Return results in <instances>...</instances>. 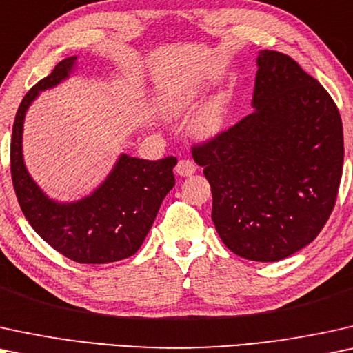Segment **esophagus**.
<instances>
[{
    "label": "esophagus",
    "instance_id": "esophagus-1",
    "mask_svg": "<svg viewBox=\"0 0 353 353\" xmlns=\"http://www.w3.org/2000/svg\"><path fill=\"white\" fill-rule=\"evenodd\" d=\"M196 171V164L192 161V159H179L177 161V166H176V172L179 174V176L185 177V176H190V174H194Z\"/></svg>",
    "mask_w": 353,
    "mask_h": 353
}]
</instances>
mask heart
Listing matches in <instances>:
<instances>
[{
    "instance_id": "heart-1",
    "label": "heart",
    "mask_w": 353,
    "mask_h": 353,
    "mask_svg": "<svg viewBox=\"0 0 353 353\" xmlns=\"http://www.w3.org/2000/svg\"><path fill=\"white\" fill-rule=\"evenodd\" d=\"M195 100L196 98L192 95V93L179 97L177 100H174L171 105H169V112L174 116L181 114V112L190 110V108L195 105ZM228 112V98L224 95H216L213 98H210V100L200 108V111L196 112L195 119L192 122V129H194L195 134L205 135V137L218 134L225 125Z\"/></svg>"
}]
</instances>
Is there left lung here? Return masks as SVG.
<instances>
[{
	"mask_svg": "<svg viewBox=\"0 0 353 353\" xmlns=\"http://www.w3.org/2000/svg\"><path fill=\"white\" fill-rule=\"evenodd\" d=\"M255 111L192 147L213 194L221 241L252 261H278L314 241L334 210L344 164L339 110L316 79L263 50Z\"/></svg>",
	"mask_w": 353,
	"mask_h": 353,
	"instance_id": "8db88e82",
	"label": "left lung"
}]
</instances>
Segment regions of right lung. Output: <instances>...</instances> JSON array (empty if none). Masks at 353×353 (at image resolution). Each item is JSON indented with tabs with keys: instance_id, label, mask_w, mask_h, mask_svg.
<instances>
[{
	"instance_id": "add662e5",
	"label": "right lung",
	"mask_w": 353,
	"mask_h": 353,
	"mask_svg": "<svg viewBox=\"0 0 353 353\" xmlns=\"http://www.w3.org/2000/svg\"><path fill=\"white\" fill-rule=\"evenodd\" d=\"M77 56L61 61L48 77L27 92L12 125L11 176L17 201L35 232L69 260L103 265L132 256L142 245L159 206L172 189L177 159L158 161L121 154L106 181L74 203L50 200L27 172L22 158V128L27 108L41 90L58 85Z\"/></svg>"
}]
</instances>
